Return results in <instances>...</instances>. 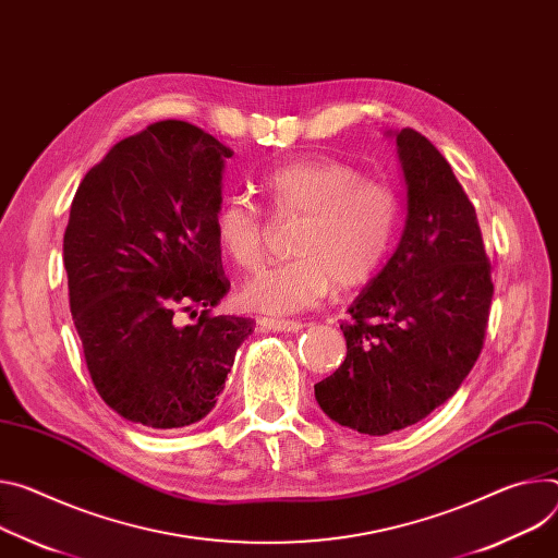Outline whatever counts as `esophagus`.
I'll return each instance as SVG.
<instances>
[{
	"label": "esophagus",
	"mask_w": 558,
	"mask_h": 558,
	"mask_svg": "<svg viewBox=\"0 0 558 558\" xmlns=\"http://www.w3.org/2000/svg\"><path fill=\"white\" fill-rule=\"evenodd\" d=\"M302 323L298 320H280V318H258V329L260 331H280V333H291L298 331Z\"/></svg>",
	"instance_id": "1"
}]
</instances>
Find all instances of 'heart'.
<instances>
[{
  "mask_svg": "<svg viewBox=\"0 0 558 558\" xmlns=\"http://www.w3.org/2000/svg\"><path fill=\"white\" fill-rule=\"evenodd\" d=\"M260 189L280 222H298L293 260L267 267L240 289L248 312L287 316L310 310L336 287H365L385 265L398 229L396 191L336 160H295L267 171ZM225 256L242 269L265 258L269 220L246 195H227L214 216Z\"/></svg>",
  "mask_w": 558,
  "mask_h": 558,
  "instance_id": "b5f03b06",
  "label": "heart"
}]
</instances>
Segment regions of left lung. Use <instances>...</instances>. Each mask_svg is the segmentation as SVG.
I'll use <instances>...</instances> for the list:
<instances>
[{"instance_id": "1", "label": "left lung", "mask_w": 558, "mask_h": 558, "mask_svg": "<svg viewBox=\"0 0 558 558\" xmlns=\"http://www.w3.org/2000/svg\"><path fill=\"white\" fill-rule=\"evenodd\" d=\"M408 218L383 271L340 325L344 363L314 385L320 410L349 429L385 436L451 398L483 349L492 267L474 205L440 150L396 133Z\"/></svg>"}]
</instances>
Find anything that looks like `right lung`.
I'll return each mask as SVG.
<instances>
[{
    "label": "right lung",
    "instance_id": "add662e5",
    "mask_svg": "<svg viewBox=\"0 0 558 558\" xmlns=\"http://www.w3.org/2000/svg\"><path fill=\"white\" fill-rule=\"evenodd\" d=\"M214 135L165 120L118 142L77 186L64 233L69 305L90 380L150 429L205 418L251 318L211 316L229 291L214 216L225 160ZM202 308L191 326L178 313Z\"/></svg>",
    "mask_w": 558,
    "mask_h": 558
}]
</instances>
